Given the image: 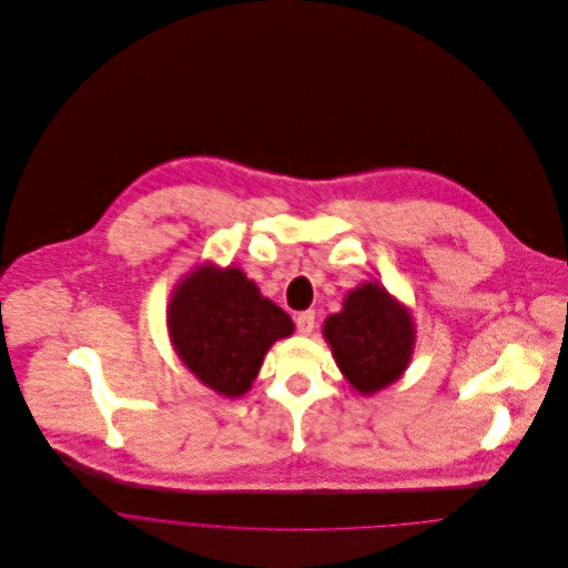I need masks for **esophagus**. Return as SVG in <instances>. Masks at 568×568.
Instances as JSON below:
<instances>
[{
    "label": "esophagus",
    "mask_w": 568,
    "mask_h": 568,
    "mask_svg": "<svg viewBox=\"0 0 568 568\" xmlns=\"http://www.w3.org/2000/svg\"><path fill=\"white\" fill-rule=\"evenodd\" d=\"M314 323H316V314H314V312H301V314L296 316V329H298V334L307 336V334L314 329Z\"/></svg>",
    "instance_id": "esophagus-1"
}]
</instances>
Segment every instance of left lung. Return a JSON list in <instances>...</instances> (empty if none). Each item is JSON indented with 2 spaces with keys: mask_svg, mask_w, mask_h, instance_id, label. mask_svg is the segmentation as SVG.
Instances as JSON below:
<instances>
[{
  "mask_svg": "<svg viewBox=\"0 0 568 568\" xmlns=\"http://www.w3.org/2000/svg\"><path fill=\"white\" fill-rule=\"evenodd\" d=\"M323 338L347 384L369 397L393 386L408 369L417 325L408 305L382 283L365 281L345 294L341 312L325 318Z\"/></svg>",
  "mask_w": 568,
  "mask_h": 568,
  "instance_id": "8db88e82",
  "label": "left lung"
}]
</instances>
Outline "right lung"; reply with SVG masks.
<instances>
[{
	"instance_id": "add662e5",
	"label": "right lung",
	"mask_w": 568,
	"mask_h": 568,
	"mask_svg": "<svg viewBox=\"0 0 568 568\" xmlns=\"http://www.w3.org/2000/svg\"><path fill=\"white\" fill-rule=\"evenodd\" d=\"M166 332L182 365L203 386L234 399L252 390L265 354L294 332V323L241 267L205 261L175 283Z\"/></svg>"
}]
</instances>
